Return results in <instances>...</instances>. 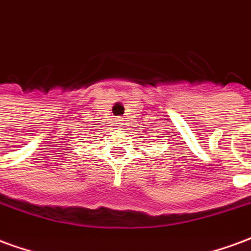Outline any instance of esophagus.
I'll return each instance as SVG.
<instances>
[{"mask_svg":"<svg viewBox=\"0 0 251 251\" xmlns=\"http://www.w3.org/2000/svg\"><path fill=\"white\" fill-rule=\"evenodd\" d=\"M118 124H121V122H118Z\"/></svg>","mask_w":251,"mask_h":251,"instance_id":"obj_1","label":"esophagus"}]
</instances>
